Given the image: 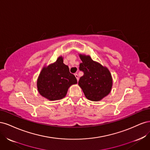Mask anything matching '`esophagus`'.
<instances>
[{"label":"esophagus","instance_id":"34e87169","mask_svg":"<svg viewBox=\"0 0 150 150\" xmlns=\"http://www.w3.org/2000/svg\"><path fill=\"white\" fill-rule=\"evenodd\" d=\"M74 75H75V76H76V78L77 80H78V81H79V76H78V74H77V73H76Z\"/></svg>","mask_w":150,"mask_h":150}]
</instances>
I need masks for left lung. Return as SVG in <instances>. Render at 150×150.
Instances as JSON below:
<instances>
[{"label": "left lung", "instance_id": "8db88e82", "mask_svg": "<svg viewBox=\"0 0 150 150\" xmlns=\"http://www.w3.org/2000/svg\"><path fill=\"white\" fill-rule=\"evenodd\" d=\"M82 62L79 70L84 72L78 84L86 98L90 101H99L111 92L112 79L106 67L94 61L89 56L79 54Z\"/></svg>", "mask_w": 150, "mask_h": 150}]
</instances>
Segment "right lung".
<instances>
[{"label":"right lung","instance_id":"1","mask_svg":"<svg viewBox=\"0 0 150 150\" xmlns=\"http://www.w3.org/2000/svg\"><path fill=\"white\" fill-rule=\"evenodd\" d=\"M75 84H77L76 77L70 73L69 67L63 63L62 56L59 57L55 62L44 67L37 81L39 94L50 101L64 98L69 88Z\"/></svg>","mask_w":150,"mask_h":150}]
</instances>
